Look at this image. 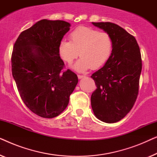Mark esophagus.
I'll return each instance as SVG.
<instances>
[{"label": "esophagus", "mask_w": 157, "mask_h": 157, "mask_svg": "<svg viewBox=\"0 0 157 157\" xmlns=\"http://www.w3.org/2000/svg\"><path fill=\"white\" fill-rule=\"evenodd\" d=\"M83 77H85V76H83V75H78V78L79 79L82 78H83Z\"/></svg>", "instance_id": "esophagus-1"}]
</instances>
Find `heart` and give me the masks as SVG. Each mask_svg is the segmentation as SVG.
<instances>
[{
    "label": "heart",
    "instance_id": "heart-1",
    "mask_svg": "<svg viewBox=\"0 0 157 157\" xmlns=\"http://www.w3.org/2000/svg\"><path fill=\"white\" fill-rule=\"evenodd\" d=\"M113 42L106 32L86 26H79L70 34V41L62 40L59 45V53L62 59L71 63L80 55L81 59L74 68L84 72L89 68L96 69L104 66L112 54Z\"/></svg>",
    "mask_w": 157,
    "mask_h": 157
}]
</instances>
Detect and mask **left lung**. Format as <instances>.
Returning a JSON list of instances; mask_svg holds the SVG:
<instances>
[{"label":"left lung","instance_id":"8db88e82","mask_svg":"<svg viewBox=\"0 0 157 157\" xmlns=\"http://www.w3.org/2000/svg\"><path fill=\"white\" fill-rule=\"evenodd\" d=\"M111 36L112 54L105 65L92 74L96 89L91 94L94 114L106 123H115L131 111L139 94L142 68L136 38L110 22L92 23Z\"/></svg>","mask_w":157,"mask_h":157}]
</instances>
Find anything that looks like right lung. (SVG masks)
Segmentation results:
<instances>
[{"label": "right lung", "mask_w": 157, "mask_h": 157, "mask_svg": "<svg viewBox=\"0 0 157 157\" xmlns=\"http://www.w3.org/2000/svg\"><path fill=\"white\" fill-rule=\"evenodd\" d=\"M64 21L43 19L25 30L15 42L12 74L21 99L32 112L51 118L63 112L77 83V75L65 67L59 45L69 31Z\"/></svg>", "instance_id": "add662e5"}]
</instances>
